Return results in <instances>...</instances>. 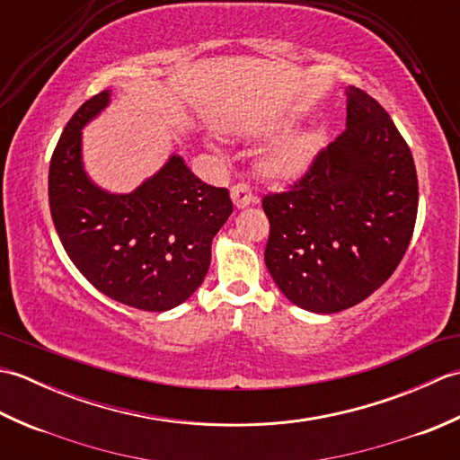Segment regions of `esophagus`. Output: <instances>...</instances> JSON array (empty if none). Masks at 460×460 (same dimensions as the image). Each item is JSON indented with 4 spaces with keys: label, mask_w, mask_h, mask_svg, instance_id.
Masks as SVG:
<instances>
[{
    "label": "esophagus",
    "mask_w": 460,
    "mask_h": 460,
    "mask_svg": "<svg viewBox=\"0 0 460 460\" xmlns=\"http://www.w3.org/2000/svg\"><path fill=\"white\" fill-rule=\"evenodd\" d=\"M231 199L235 203V208L243 209L252 201V191L247 183H237L231 188Z\"/></svg>",
    "instance_id": "esophagus-1"
}]
</instances>
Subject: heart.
Listing matches in <instances>:
<instances>
[{"instance_id":"heart-1","label":"heart","mask_w":460,"mask_h":460,"mask_svg":"<svg viewBox=\"0 0 460 460\" xmlns=\"http://www.w3.org/2000/svg\"><path fill=\"white\" fill-rule=\"evenodd\" d=\"M322 144H324V134L320 130H305L282 136L262 154L261 172L277 183L295 181L310 168Z\"/></svg>"}]
</instances>
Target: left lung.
<instances>
[{"instance_id":"obj_1","label":"left lung","mask_w":460,"mask_h":460,"mask_svg":"<svg viewBox=\"0 0 460 460\" xmlns=\"http://www.w3.org/2000/svg\"><path fill=\"white\" fill-rule=\"evenodd\" d=\"M346 130L287 191L262 198L265 262L292 305L318 314L356 306L394 275L413 237L411 150L384 106L348 89Z\"/></svg>"}]
</instances>
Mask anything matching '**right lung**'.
<instances>
[{
	"mask_svg": "<svg viewBox=\"0 0 460 460\" xmlns=\"http://www.w3.org/2000/svg\"><path fill=\"white\" fill-rule=\"evenodd\" d=\"M102 91L66 122L49 165V205L66 255L102 295L164 312L188 300L211 262V241L233 213L229 191L195 178L180 155L132 193H109L81 162V128L106 104Z\"/></svg>",
	"mask_w": 460,
	"mask_h": 460,
	"instance_id": "add662e5",
	"label": "right lung"
}]
</instances>
